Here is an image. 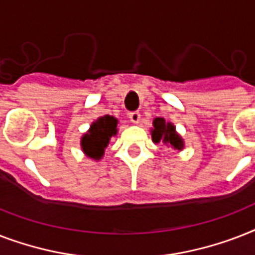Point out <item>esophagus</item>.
Segmentation results:
<instances>
[{
    "label": "esophagus",
    "instance_id": "1",
    "mask_svg": "<svg viewBox=\"0 0 255 255\" xmlns=\"http://www.w3.org/2000/svg\"><path fill=\"white\" fill-rule=\"evenodd\" d=\"M129 120H131L132 123H139V120H140V112L139 111H132L129 112Z\"/></svg>",
    "mask_w": 255,
    "mask_h": 255
}]
</instances>
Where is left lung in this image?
Returning <instances> with one entry per match:
<instances>
[{
  "mask_svg": "<svg viewBox=\"0 0 255 255\" xmlns=\"http://www.w3.org/2000/svg\"><path fill=\"white\" fill-rule=\"evenodd\" d=\"M152 140L155 143L163 141L167 145H172L173 148L181 149L182 140L176 133L174 127L170 123H165L163 118H156L153 120V129H152Z\"/></svg>",
  "mask_w": 255,
  "mask_h": 255,
  "instance_id": "obj_1",
  "label": "left lung"
}]
</instances>
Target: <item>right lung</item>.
Instances as JSON below:
<instances>
[{"mask_svg":"<svg viewBox=\"0 0 255 255\" xmlns=\"http://www.w3.org/2000/svg\"><path fill=\"white\" fill-rule=\"evenodd\" d=\"M116 126L118 120L110 115L99 118L95 123H92L88 133L82 137V148L88 157L98 160L103 156L110 137L116 135Z\"/></svg>","mask_w":255,"mask_h":255,"instance_id":"right-lung-1","label":"right lung"}]
</instances>
